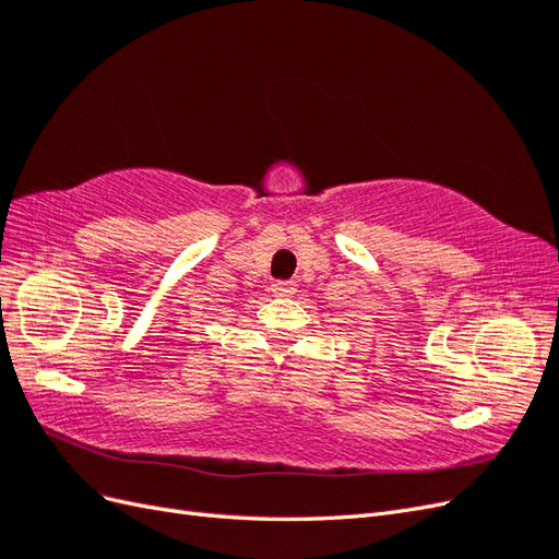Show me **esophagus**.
Masks as SVG:
<instances>
[{
    "label": "esophagus",
    "mask_w": 559,
    "mask_h": 559,
    "mask_svg": "<svg viewBox=\"0 0 559 559\" xmlns=\"http://www.w3.org/2000/svg\"><path fill=\"white\" fill-rule=\"evenodd\" d=\"M273 294L280 296V298L294 296V294H296V282H292V280H277V282L273 284Z\"/></svg>",
    "instance_id": "obj_1"
}]
</instances>
